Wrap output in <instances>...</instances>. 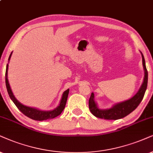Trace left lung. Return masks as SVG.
<instances>
[{"label": "left lung", "instance_id": "obj_1", "mask_svg": "<svg viewBox=\"0 0 153 153\" xmlns=\"http://www.w3.org/2000/svg\"><path fill=\"white\" fill-rule=\"evenodd\" d=\"M143 59V66L144 70V79L143 82L141 85L140 88L137 93L132 97L131 99L126 101L115 104L109 109H102L98 107L97 104L94 101V94L92 92L89 100V109L91 113L96 117L100 119H104L107 120H117L126 117L131 114L133 110H135L140 104L143 98L145 92H146L147 85H148V71L146 66V61L143 53H141Z\"/></svg>", "mask_w": 153, "mask_h": 153}]
</instances>
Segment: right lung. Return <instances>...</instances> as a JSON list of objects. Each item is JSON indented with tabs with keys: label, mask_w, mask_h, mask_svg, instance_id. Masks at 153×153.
I'll list each match as a JSON object with an SVG mask.
<instances>
[{
	"label": "right lung",
	"mask_w": 153,
	"mask_h": 153,
	"mask_svg": "<svg viewBox=\"0 0 153 153\" xmlns=\"http://www.w3.org/2000/svg\"><path fill=\"white\" fill-rule=\"evenodd\" d=\"M12 53L13 52H11L10 55L9 56L8 61H10V59ZM7 70H8V63L7 64L6 71H5V85H6L7 92H8L10 97L11 100L13 102V103L16 105V107L18 108V109L20 110L22 114H24L25 116L30 118V119L33 120H36V121H44V120L53 119V118L56 117L59 115L61 114V112L63 111V109H64L65 104H66L68 95L69 93V89H68V90L64 91L59 106L53 110H50V111H43V110L38 109H36V108L27 107V106H25L24 104H21L20 102L15 98L14 94H13L12 90H11L10 88V86L8 79H7Z\"/></svg>",
	"instance_id": "1"
}]
</instances>
